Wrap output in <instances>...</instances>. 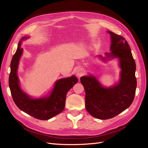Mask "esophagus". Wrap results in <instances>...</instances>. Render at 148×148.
<instances>
[{"label": "esophagus", "mask_w": 148, "mask_h": 148, "mask_svg": "<svg viewBox=\"0 0 148 148\" xmlns=\"http://www.w3.org/2000/svg\"><path fill=\"white\" fill-rule=\"evenodd\" d=\"M84 73V70L82 68H79L77 70H76V75H77L78 77H80Z\"/></svg>", "instance_id": "34e87169"}]
</instances>
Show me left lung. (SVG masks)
Here are the masks:
<instances>
[{
	"mask_svg": "<svg viewBox=\"0 0 148 148\" xmlns=\"http://www.w3.org/2000/svg\"><path fill=\"white\" fill-rule=\"evenodd\" d=\"M107 32L110 36L111 52L105 53V57H97L104 62L117 59L120 69L118 82L107 87L93 74L80 78L86 92V109L92 117L101 120L113 118L128 108L134 100L137 84L136 64L128 42L120 35Z\"/></svg>",
	"mask_w": 148,
	"mask_h": 148,
	"instance_id": "left-lung-1",
	"label": "left lung"
}]
</instances>
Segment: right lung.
<instances>
[{
    "label": "right lung",
    "instance_id": "1",
    "mask_svg": "<svg viewBox=\"0 0 148 148\" xmlns=\"http://www.w3.org/2000/svg\"><path fill=\"white\" fill-rule=\"evenodd\" d=\"M29 38V36H26L20 40L16 51L12 57L8 79L9 87L13 101L21 110L37 119L49 120L64 110L66 94L78 79L74 75L57 79L51 92L45 96L33 97L28 95L21 87L18 70L23 52L21 43Z\"/></svg>",
    "mask_w": 148,
    "mask_h": 148
}]
</instances>
